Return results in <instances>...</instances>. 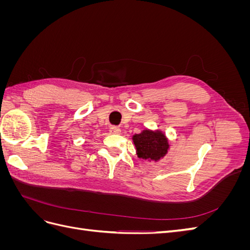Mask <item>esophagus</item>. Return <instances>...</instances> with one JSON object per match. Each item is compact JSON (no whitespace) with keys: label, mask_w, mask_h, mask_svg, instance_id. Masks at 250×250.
<instances>
[{"label":"esophagus","mask_w":250,"mask_h":250,"mask_svg":"<svg viewBox=\"0 0 250 250\" xmlns=\"http://www.w3.org/2000/svg\"><path fill=\"white\" fill-rule=\"evenodd\" d=\"M109 132L111 134H120L121 133V129H120L119 127H117V126H111L109 128Z\"/></svg>","instance_id":"1"}]
</instances>
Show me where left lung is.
I'll return each mask as SVG.
<instances>
[{
	"label": "left lung",
	"mask_w": 250,
	"mask_h": 250,
	"mask_svg": "<svg viewBox=\"0 0 250 250\" xmlns=\"http://www.w3.org/2000/svg\"><path fill=\"white\" fill-rule=\"evenodd\" d=\"M132 141L139 158L148 162H158L168 153L169 142L161 130L145 129L134 134Z\"/></svg>",
	"instance_id": "8db88e82"
}]
</instances>
